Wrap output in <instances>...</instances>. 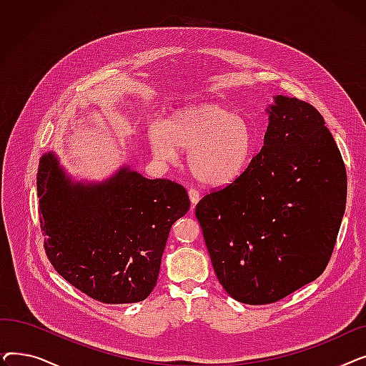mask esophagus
Segmentation results:
<instances>
[{
    "instance_id": "obj_1",
    "label": "esophagus",
    "mask_w": 366,
    "mask_h": 366,
    "mask_svg": "<svg viewBox=\"0 0 366 366\" xmlns=\"http://www.w3.org/2000/svg\"><path fill=\"white\" fill-rule=\"evenodd\" d=\"M188 196H189L191 204H193V207H194L199 203V200H200V193H199L196 188H189L188 189Z\"/></svg>"
}]
</instances>
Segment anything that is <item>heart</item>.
Listing matches in <instances>:
<instances>
[{"mask_svg":"<svg viewBox=\"0 0 366 366\" xmlns=\"http://www.w3.org/2000/svg\"><path fill=\"white\" fill-rule=\"evenodd\" d=\"M148 141L154 156L164 162H175L179 149L188 151L189 172L210 187L239 179L255 149L249 122L217 102L173 111L162 124L149 127Z\"/></svg>","mask_w":366,"mask_h":366,"instance_id":"1","label":"heart"}]
</instances>
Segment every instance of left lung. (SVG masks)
<instances>
[{
  "mask_svg": "<svg viewBox=\"0 0 366 366\" xmlns=\"http://www.w3.org/2000/svg\"><path fill=\"white\" fill-rule=\"evenodd\" d=\"M243 175L196 206L207 252L236 301L276 302L317 279L345 209L347 175L320 112L277 94Z\"/></svg>",
  "mask_w": 366,
  "mask_h": 366,
  "instance_id": "obj_1",
  "label": "left lung"
}]
</instances>
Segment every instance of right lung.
Returning <instances> with one entry per match:
<instances>
[{
  "label": "right lung",
  "instance_id": "obj_1",
  "mask_svg": "<svg viewBox=\"0 0 366 366\" xmlns=\"http://www.w3.org/2000/svg\"><path fill=\"white\" fill-rule=\"evenodd\" d=\"M49 261L68 283L105 304L144 301L157 283L172 225L189 209L182 185L129 166L102 182H72L53 152L36 173Z\"/></svg>",
  "mask_w": 366,
  "mask_h": 366
}]
</instances>
